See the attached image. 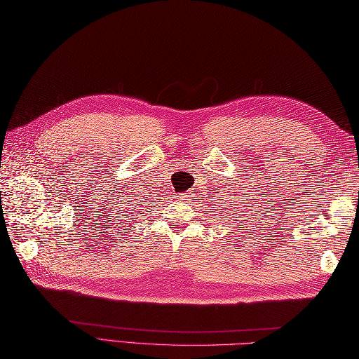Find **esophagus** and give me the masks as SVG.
<instances>
[{
    "instance_id": "34e87169",
    "label": "esophagus",
    "mask_w": 359,
    "mask_h": 359,
    "mask_svg": "<svg viewBox=\"0 0 359 359\" xmlns=\"http://www.w3.org/2000/svg\"><path fill=\"white\" fill-rule=\"evenodd\" d=\"M189 197H191V193L187 191V193H184V194H180L179 199H180V201H189Z\"/></svg>"
}]
</instances>
